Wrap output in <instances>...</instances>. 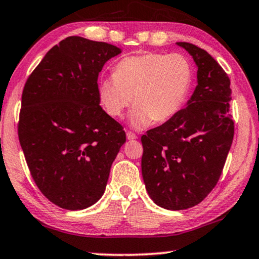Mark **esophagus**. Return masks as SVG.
<instances>
[{
    "label": "esophagus",
    "mask_w": 259,
    "mask_h": 259,
    "mask_svg": "<svg viewBox=\"0 0 259 259\" xmlns=\"http://www.w3.org/2000/svg\"><path fill=\"white\" fill-rule=\"evenodd\" d=\"M126 138L127 140H136L138 139V135H135V134L132 132H126Z\"/></svg>",
    "instance_id": "obj_1"
}]
</instances>
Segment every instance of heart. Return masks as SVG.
<instances>
[{
	"instance_id": "1",
	"label": "heart",
	"mask_w": 259,
	"mask_h": 259,
	"mask_svg": "<svg viewBox=\"0 0 259 259\" xmlns=\"http://www.w3.org/2000/svg\"><path fill=\"white\" fill-rule=\"evenodd\" d=\"M194 68L182 54L146 52L120 59L113 76L98 83L100 105L108 116L119 119L130 105V123L145 127L165 123L179 113L192 90Z\"/></svg>"
}]
</instances>
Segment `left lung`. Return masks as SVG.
Listing matches in <instances>:
<instances>
[{
  "instance_id": "8db88e82",
  "label": "left lung",
  "mask_w": 259,
  "mask_h": 259,
  "mask_svg": "<svg viewBox=\"0 0 259 259\" xmlns=\"http://www.w3.org/2000/svg\"><path fill=\"white\" fill-rule=\"evenodd\" d=\"M194 59L198 85L188 106L141 138L143 182L155 204L186 210L219 182L234 138L230 79L204 49L177 42Z\"/></svg>"
}]
</instances>
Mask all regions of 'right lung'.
Listing matches in <instances>:
<instances>
[{
  "label": "right lung",
  "instance_id": "add662e5",
  "mask_svg": "<svg viewBox=\"0 0 259 259\" xmlns=\"http://www.w3.org/2000/svg\"><path fill=\"white\" fill-rule=\"evenodd\" d=\"M116 46L71 36L54 46L25 83L18 135L42 194L66 210L104 194L125 142L123 126L100 106L98 77Z\"/></svg>",
  "mask_w": 259,
  "mask_h": 259
}]
</instances>
